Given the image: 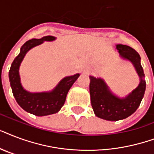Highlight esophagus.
<instances>
[{
  "label": "esophagus",
  "mask_w": 154,
  "mask_h": 154,
  "mask_svg": "<svg viewBox=\"0 0 154 154\" xmlns=\"http://www.w3.org/2000/svg\"><path fill=\"white\" fill-rule=\"evenodd\" d=\"M87 71H88V70H87Z\"/></svg>",
  "instance_id": "34e87169"
}]
</instances>
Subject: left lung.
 <instances>
[{
    "instance_id": "left-lung-1",
    "label": "left lung",
    "mask_w": 154,
    "mask_h": 154,
    "mask_svg": "<svg viewBox=\"0 0 154 154\" xmlns=\"http://www.w3.org/2000/svg\"><path fill=\"white\" fill-rule=\"evenodd\" d=\"M120 55L134 64L141 82L138 87L129 96L123 99L112 95L104 81L90 76L89 92L91 104L97 117L107 121H118L129 117L139 107L146 91V81L144 80L143 69L141 65L140 55L133 48L125 45H117Z\"/></svg>"
}]
</instances>
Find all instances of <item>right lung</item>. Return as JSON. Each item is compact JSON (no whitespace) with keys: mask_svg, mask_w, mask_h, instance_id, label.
<instances>
[{"mask_svg":"<svg viewBox=\"0 0 154 154\" xmlns=\"http://www.w3.org/2000/svg\"><path fill=\"white\" fill-rule=\"evenodd\" d=\"M55 37L46 36L42 39H31L23 45L20 53L14 59L11 65L8 77L13 96L18 105L26 112L36 116H46L57 112L65 104L69 90L72 87L80 74L65 77L58 85L50 93L31 94L23 89L20 82L19 66L25 53L32 47L41 45L45 41H53Z\"/></svg>","mask_w":154,"mask_h":154,"instance_id":"right-lung-1","label":"right lung"}]
</instances>
